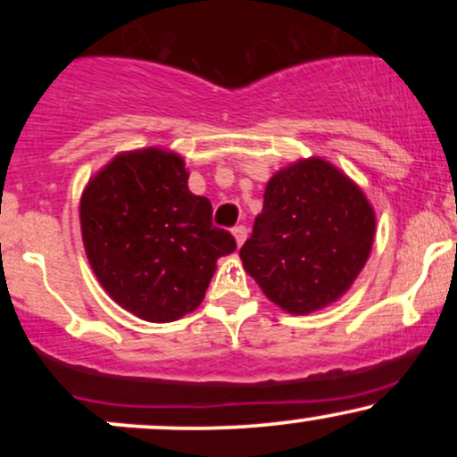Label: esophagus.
<instances>
[{"label": "esophagus", "instance_id": "34e87169", "mask_svg": "<svg viewBox=\"0 0 457 457\" xmlns=\"http://www.w3.org/2000/svg\"><path fill=\"white\" fill-rule=\"evenodd\" d=\"M232 234H234V240H236V246H243V243L246 240V228L245 225H236V228L232 229Z\"/></svg>", "mask_w": 457, "mask_h": 457}]
</instances>
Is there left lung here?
I'll return each instance as SVG.
<instances>
[{
  "label": "left lung",
  "mask_w": 457,
  "mask_h": 457,
  "mask_svg": "<svg viewBox=\"0 0 457 457\" xmlns=\"http://www.w3.org/2000/svg\"><path fill=\"white\" fill-rule=\"evenodd\" d=\"M374 234L376 212L361 187L333 162L309 156L269 180L240 260L269 301L307 316L350 290Z\"/></svg>",
  "instance_id": "1"
}]
</instances>
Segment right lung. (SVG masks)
<instances>
[{
    "label": "right lung",
    "mask_w": 457,
    "mask_h": 457,
    "mask_svg": "<svg viewBox=\"0 0 457 457\" xmlns=\"http://www.w3.org/2000/svg\"><path fill=\"white\" fill-rule=\"evenodd\" d=\"M87 262L109 296L141 320L174 322L206 296L217 260L236 249L211 199L188 191L185 159L165 148L115 154L79 204Z\"/></svg>",
    "instance_id": "add662e5"
}]
</instances>
